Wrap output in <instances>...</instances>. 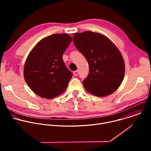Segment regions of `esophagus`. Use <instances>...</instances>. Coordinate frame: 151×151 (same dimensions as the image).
<instances>
[{"label":"esophagus","instance_id":"esophagus-1","mask_svg":"<svg viewBox=\"0 0 151 151\" xmlns=\"http://www.w3.org/2000/svg\"><path fill=\"white\" fill-rule=\"evenodd\" d=\"M73 74H74L75 76H77V75H78V70H75V71H74Z\"/></svg>","mask_w":151,"mask_h":151}]
</instances>
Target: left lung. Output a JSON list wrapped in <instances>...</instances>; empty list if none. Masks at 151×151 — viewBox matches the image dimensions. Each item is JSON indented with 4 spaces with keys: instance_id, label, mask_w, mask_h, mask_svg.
<instances>
[{
    "instance_id": "obj_1",
    "label": "left lung",
    "mask_w": 151,
    "mask_h": 151,
    "mask_svg": "<svg viewBox=\"0 0 151 151\" xmlns=\"http://www.w3.org/2000/svg\"><path fill=\"white\" fill-rule=\"evenodd\" d=\"M76 48L87 59L89 74L82 82L85 90L97 97L109 96L121 85L125 74L122 54L114 43L99 33H75Z\"/></svg>"
}]
</instances>
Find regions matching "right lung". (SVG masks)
I'll return each mask as SVG.
<instances>
[{"label":"right lung","instance_id":"obj_1","mask_svg":"<svg viewBox=\"0 0 151 151\" xmlns=\"http://www.w3.org/2000/svg\"><path fill=\"white\" fill-rule=\"evenodd\" d=\"M72 39L56 33L41 39L29 54L24 66V77L37 96L53 99L67 88L72 77L63 60V54Z\"/></svg>","mask_w":151,"mask_h":151}]
</instances>
